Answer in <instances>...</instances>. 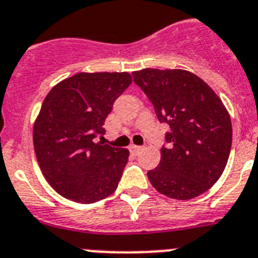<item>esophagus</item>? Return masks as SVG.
I'll return each mask as SVG.
<instances>
[{"mask_svg": "<svg viewBox=\"0 0 258 258\" xmlns=\"http://www.w3.org/2000/svg\"><path fill=\"white\" fill-rule=\"evenodd\" d=\"M143 149H144V148L139 147V145H131V147H130V151H131L134 154H139Z\"/></svg>", "mask_w": 258, "mask_h": 258, "instance_id": "obj_1", "label": "esophagus"}]
</instances>
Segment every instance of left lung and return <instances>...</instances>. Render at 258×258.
I'll return each instance as SVG.
<instances>
[{
  "mask_svg": "<svg viewBox=\"0 0 258 258\" xmlns=\"http://www.w3.org/2000/svg\"><path fill=\"white\" fill-rule=\"evenodd\" d=\"M134 82L153 104L157 118L167 123L169 148L148 178L160 194L189 200L207 192L222 175L231 151V118L207 83L185 70L144 69Z\"/></svg>",
  "mask_w": 258,
  "mask_h": 258,
  "instance_id": "8db88e82",
  "label": "left lung"
}]
</instances>
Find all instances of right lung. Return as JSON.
Instances as JSON below:
<instances>
[{
    "instance_id": "1",
    "label": "right lung",
    "mask_w": 258,
    "mask_h": 258,
    "mask_svg": "<svg viewBox=\"0 0 258 258\" xmlns=\"http://www.w3.org/2000/svg\"><path fill=\"white\" fill-rule=\"evenodd\" d=\"M131 83L128 73H79L42 102L33 124L36 158L46 182L69 200L96 203L118 187L130 152L93 139Z\"/></svg>"
}]
</instances>
